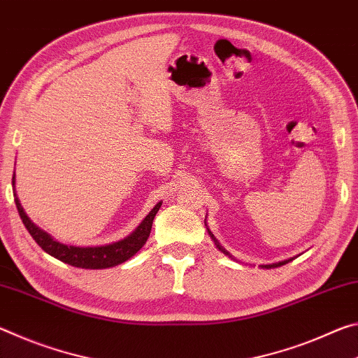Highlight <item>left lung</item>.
Segmentation results:
<instances>
[{
    "mask_svg": "<svg viewBox=\"0 0 358 358\" xmlns=\"http://www.w3.org/2000/svg\"><path fill=\"white\" fill-rule=\"evenodd\" d=\"M204 225H206V222H204ZM206 228H208V225H206ZM208 233H209V236H210V239H213V241H214V244H215V248H217L220 252H222V254H225V255H228V257H230V259H233V255H230V254H228V252L224 249V248H222V245H220V243L217 241V239H215V236H214V234L213 233H210V230H209V228H208ZM295 259V257H292V259H287V260H282V262H276V263H269V265H262V268H265V269H271V268H278V266H282V265H285V263H289V262H292V260H294ZM234 260V259H233Z\"/></svg>",
    "mask_w": 358,
    "mask_h": 358,
    "instance_id": "left-lung-1",
    "label": "left lung"
}]
</instances>
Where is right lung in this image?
I'll list each match as a JSON object with an SVG mask.
<instances>
[{"instance_id":"add662e5","label":"right lung","mask_w":358,"mask_h":358,"mask_svg":"<svg viewBox=\"0 0 358 358\" xmlns=\"http://www.w3.org/2000/svg\"><path fill=\"white\" fill-rule=\"evenodd\" d=\"M13 187H14V200L17 210L23 222V225L31 234L34 241L47 254L55 257L57 260L68 263V265L76 268H85V269H103L117 266L120 263L127 262L128 259L136 254V252L143 248L148 241L150 230H152V222H154L155 214L162 206V201L155 204V208L145 215L144 220L136 227V230L131 231L128 236H125L120 241L104 244V245H89V248H80V245H69L63 244L60 241L54 239L52 234L44 231L43 228H39L36 224H33L31 219L28 217L25 210H23L19 196L15 192V171L13 176Z\"/></svg>"}]
</instances>
